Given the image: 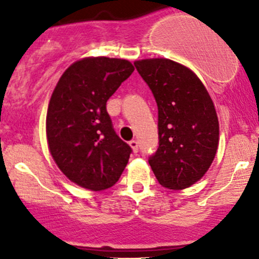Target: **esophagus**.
<instances>
[{
	"label": "esophagus",
	"mask_w": 259,
	"mask_h": 259,
	"mask_svg": "<svg viewBox=\"0 0 259 259\" xmlns=\"http://www.w3.org/2000/svg\"><path fill=\"white\" fill-rule=\"evenodd\" d=\"M129 145L132 146V149H133V151H134V153H138V150H139V143H138V140H135V139L130 140Z\"/></svg>",
	"instance_id": "1"
}]
</instances>
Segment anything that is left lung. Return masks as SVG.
Wrapping results in <instances>:
<instances>
[{
	"instance_id": "8db88e82",
	"label": "left lung",
	"mask_w": 259,
	"mask_h": 259,
	"mask_svg": "<svg viewBox=\"0 0 259 259\" xmlns=\"http://www.w3.org/2000/svg\"><path fill=\"white\" fill-rule=\"evenodd\" d=\"M135 67L158 105V149L149 164L163 187L180 190L209 169L219 140L215 109L197 75L176 61L149 59Z\"/></svg>"
}]
</instances>
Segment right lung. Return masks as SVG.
Segmentation results:
<instances>
[{
    "instance_id": "obj_1",
    "label": "right lung",
    "mask_w": 259,
    "mask_h": 259,
    "mask_svg": "<svg viewBox=\"0 0 259 259\" xmlns=\"http://www.w3.org/2000/svg\"><path fill=\"white\" fill-rule=\"evenodd\" d=\"M133 71L127 60L89 57L72 64L52 93L46 116L50 153L80 187H113L129 161L133 150L114 130L106 103Z\"/></svg>"
}]
</instances>
